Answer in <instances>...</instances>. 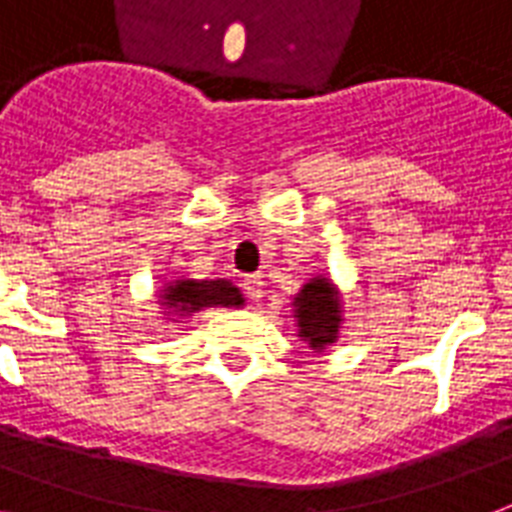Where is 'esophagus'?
Masks as SVG:
<instances>
[{
    "instance_id": "esophagus-1",
    "label": "esophagus",
    "mask_w": 512,
    "mask_h": 512,
    "mask_svg": "<svg viewBox=\"0 0 512 512\" xmlns=\"http://www.w3.org/2000/svg\"><path fill=\"white\" fill-rule=\"evenodd\" d=\"M244 295H247L249 300H260V297H263V276H260V273L244 279Z\"/></svg>"
}]
</instances>
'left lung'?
<instances>
[{
    "label": "left lung",
    "instance_id": "obj_1",
    "mask_svg": "<svg viewBox=\"0 0 512 512\" xmlns=\"http://www.w3.org/2000/svg\"><path fill=\"white\" fill-rule=\"evenodd\" d=\"M295 319L300 327V337L308 340L313 350L337 340L340 332V300L335 287L327 279H313L300 289L295 297Z\"/></svg>",
    "mask_w": 512,
    "mask_h": 512
}]
</instances>
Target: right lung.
<instances>
[{
    "mask_svg": "<svg viewBox=\"0 0 512 512\" xmlns=\"http://www.w3.org/2000/svg\"><path fill=\"white\" fill-rule=\"evenodd\" d=\"M167 308H172L175 313H196L201 308H212V305H225V308H239L244 305V297L236 287H233L231 281H193V279H183V281H172L170 287L164 289L162 295Z\"/></svg>",
    "mask_w": 512,
    "mask_h": 512,
    "instance_id": "obj_1",
    "label": "right lung"
}]
</instances>
